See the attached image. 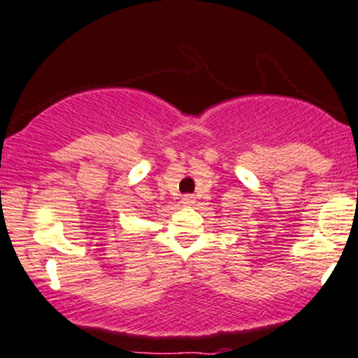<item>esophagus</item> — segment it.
<instances>
[{
	"label": "esophagus",
	"instance_id": "1",
	"mask_svg": "<svg viewBox=\"0 0 358 358\" xmlns=\"http://www.w3.org/2000/svg\"><path fill=\"white\" fill-rule=\"evenodd\" d=\"M180 202H182L184 206H192L194 202H196V199H194L192 196H184V197H182V201H180Z\"/></svg>",
	"mask_w": 358,
	"mask_h": 358
}]
</instances>
